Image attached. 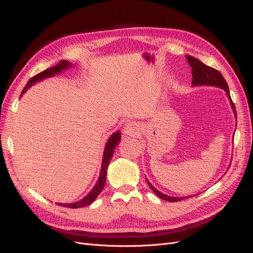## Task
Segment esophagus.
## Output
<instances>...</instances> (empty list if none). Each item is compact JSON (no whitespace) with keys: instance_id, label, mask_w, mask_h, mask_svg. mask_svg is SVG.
<instances>
[{"instance_id":"34e87169","label":"esophagus","mask_w":253,"mask_h":253,"mask_svg":"<svg viewBox=\"0 0 253 253\" xmlns=\"http://www.w3.org/2000/svg\"><path fill=\"white\" fill-rule=\"evenodd\" d=\"M124 132L127 136H135L139 133V127L135 122H128L124 127Z\"/></svg>"}]
</instances>
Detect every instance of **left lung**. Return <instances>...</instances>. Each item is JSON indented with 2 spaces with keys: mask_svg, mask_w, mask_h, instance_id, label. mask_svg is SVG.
<instances>
[{
  "mask_svg": "<svg viewBox=\"0 0 253 253\" xmlns=\"http://www.w3.org/2000/svg\"><path fill=\"white\" fill-rule=\"evenodd\" d=\"M186 58L188 60V63L190 64V66L192 67V76H193L192 84L193 85H204V84H206V85H214V86H218L220 88H224L227 91V95H228L229 99H230V103H231V106L234 111V114L236 115L235 106H234V103L230 97V91H229L228 84H227L225 78L223 77V75H221L217 70H215V68L204 64L202 61H200L192 56L186 55ZM148 183L151 187V189L154 191V193L158 197L162 198V200L175 203V202H179L181 200H185V198H187V197L168 196L166 194H163L162 192H159V191L153 187L149 181H148Z\"/></svg>",
  "mask_w": 253,
  "mask_h": 253,
  "instance_id": "8db88e82",
  "label": "left lung"
}]
</instances>
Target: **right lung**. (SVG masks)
I'll return each mask as SVG.
<instances>
[{
	"label": "right lung",
	"instance_id": "right-lung-1",
	"mask_svg": "<svg viewBox=\"0 0 253 253\" xmlns=\"http://www.w3.org/2000/svg\"><path fill=\"white\" fill-rule=\"evenodd\" d=\"M72 64L70 62H67V61L65 60H62L59 64H57L56 66H52L50 68H47V70H45L39 74H37L36 76H34L33 78H30V80L27 82L26 85L24 86V88H23L22 90V94L25 93V90L32 85L33 83L37 82V81H40L44 78H47V77H51V76H53L55 74H58L60 73L61 71L65 70V68H67L68 66H71ZM21 94V95H22ZM121 138V135L119 132H116L114 133L111 137L110 139L108 140V142H106V145H105V149H104V154H103V159H102V168H101V172H100V176H99V179L97 181V183L95 185V187L93 188V190L90 191V192L84 197L82 198L81 201L77 202V203H74V204H59L60 206H63V207H67V208H72V209H75V208H81V207H85L87 205H90L91 203H93L96 198L98 197V195L100 194V192L102 191L104 185H105V180H106V170H108V166L111 162V158L114 154V151H115V148H116L117 143L119 142Z\"/></svg>",
	"mask_w": 253,
	"mask_h": 253
}]
</instances>
